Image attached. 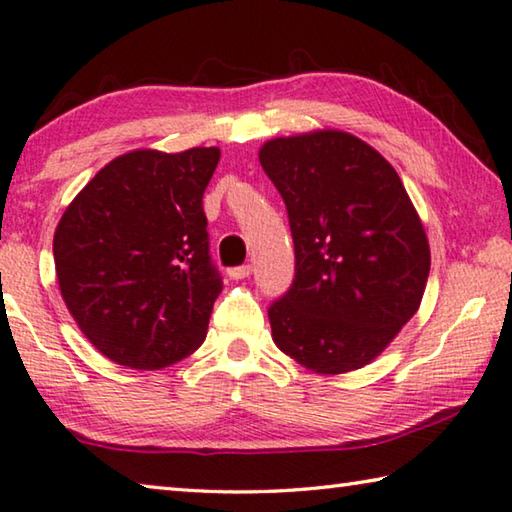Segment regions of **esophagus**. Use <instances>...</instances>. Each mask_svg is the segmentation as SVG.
Wrapping results in <instances>:
<instances>
[{"label": "esophagus", "instance_id": "esophagus-1", "mask_svg": "<svg viewBox=\"0 0 512 512\" xmlns=\"http://www.w3.org/2000/svg\"><path fill=\"white\" fill-rule=\"evenodd\" d=\"M250 273H253V266H250V264L234 266V269L227 271V275H230V280H243V278H248Z\"/></svg>", "mask_w": 512, "mask_h": 512}]
</instances>
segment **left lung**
<instances>
[{"instance_id": "8db88e82", "label": "left lung", "mask_w": 512, "mask_h": 512, "mask_svg": "<svg viewBox=\"0 0 512 512\" xmlns=\"http://www.w3.org/2000/svg\"><path fill=\"white\" fill-rule=\"evenodd\" d=\"M259 164L287 205L294 285L269 310L271 337L321 376L376 360L419 310L431 248L394 166L342 129L280 136Z\"/></svg>"}]
</instances>
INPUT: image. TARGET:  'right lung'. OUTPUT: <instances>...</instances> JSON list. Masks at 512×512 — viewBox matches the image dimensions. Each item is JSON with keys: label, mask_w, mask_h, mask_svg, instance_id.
<instances>
[{"label": "right lung", "mask_w": 512, "mask_h": 512, "mask_svg": "<svg viewBox=\"0 0 512 512\" xmlns=\"http://www.w3.org/2000/svg\"><path fill=\"white\" fill-rule=\"evenodd\" d=\"M218 159V148L120 154L56 225L61 296L88 342L116 364L164 369L205 342L223 289L202 209Z\"/></svg>", "instance_id": "obj_1"}]
</instances>
